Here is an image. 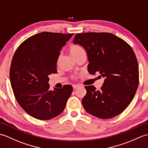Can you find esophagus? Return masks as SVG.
Returning <instances> with one entry per match:
<instances>
[{"mask_svg": "<svg viewBox=\"0 0 148 148\" xmlns=\"http://www.w3.org/2000/svg\"><path fill=\"white\" fill-rule=\"evenodd\" d=\"M79 87H80L79 85H73V88H74V89H75V88H77Z\"/></svg>", "mask_w": 148, "mask_h": 148, "instance_id": "obj_1", "label": "esophagus"}]
</instances>
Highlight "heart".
<instances>
[{
    "mask_svg": "<svg viewBox=\"0 0 148 148\" xmlns=\"http://www.w3.org/2000/svg\"><path fill=\"white\" fill-rule=\"evenodd\" d=\"M84 52V49L80 46H79V45H72V46H71L70 48V54L73 56V57L76 56L82 53V52Z\"/></svg>",
    "mask_w": 148,
    "mask_h": 148,
    "instance_id": "1",
    "label": "heart"
}]
</instances>
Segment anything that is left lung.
<instances>
[{
  "label": "left lung",
  "instance_id": "1",
  "mask_svg": "<svg viewBox=\"0 0 148 148\" xmlns=\"http://www.w3.org/2000/svg\"><path fill=\"white\" fill-rule=\"evenodd\" d=\"M73 42L86 51L88 71L99 72L105 78L99 90L93 85L85 87L84 109L102 119L119 115L132 101L139 85L138 63L132 47L117 36L104 32L78 34Z\"/></svg>",
  "mask_w": 148,
  "mask_h": 148
}]
</instances>
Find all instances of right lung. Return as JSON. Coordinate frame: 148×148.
I'll return each instance as SVG.
<instances>
[{
  "label": "right lung",
  "instance_id": "1",
  "mask_svg": "<svg viewBox=\"0 0 148 148\" xmlns=\"http://www.w3.org/2000/svg\"><path fill=\"white\" fill-rule=\"evenodd\" d=\"M73 34L42 32L19 45L12 58L10 81L20 106L35 119L47 120L60 114L73 87L49 89V75L57 73V61L62 47Z\"/></svg>",
  "mask_w": 148,
  "mask_h": 148
}]
</instances>
